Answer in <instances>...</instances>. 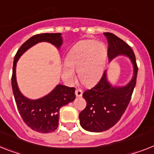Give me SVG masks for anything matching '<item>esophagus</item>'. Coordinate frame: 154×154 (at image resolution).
<instances>
[{"instance_id": "1", "label": "esophagus", "mask_w": 154, "mask_h": 154, "mask_svg": "<svg viewBox=\"0 0 154 154\" xmlns=\"http://www.w3.org/2000/svg\"><path fill=\"white\" fill-rule=\"evenodd\" d=\"M75 94H76V97H81V96H82V94H83V92H82V90L81 89H76V91H75Z\"/></svg>"}]
</instances>
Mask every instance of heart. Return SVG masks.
<instances>
[{"instance_id":"b5f03b06","label":"heart","mask_w":154,"mask_h":154,"mask_svg":"<svg viewBox=\"0 0 154 154\" xmlns=\"http://www.w3.org/2000/svg\"><path fill=\"white\" fill-rule=\"evenodd\" d=\"M107 57V48L103 42L83 40L75 44L66 57V66L62 69V78L73 81L74 69L84 85H91L103 74Z\"/></svg>"}]
</instances>
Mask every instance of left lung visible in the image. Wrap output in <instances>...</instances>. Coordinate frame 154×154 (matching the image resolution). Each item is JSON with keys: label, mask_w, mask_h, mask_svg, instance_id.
Here are the masks:
<instances>
[{"label": "left lung", "mask_w": 154, "mask_h": 154, "mask_svg": "<svg viewBox=\"0 0 154 154\" xmlns=\"http://www.w3.org/2000/svg\"><path fill=\"white\" fill-rule=\"evenodd\" d=\"M103 34L108 42L109 62L118 56H126L133 66V76L125 85H113L108 81L106 69L97 85L84 92L87 105L79 115L80 124L90 132L107 131L118 122L131 101L138 74L135 56L129 45L114 34Z\"/></svg>", "instance_id": "left-lung-1"}]
</instances>
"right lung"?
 <instances>
[{"mask_svg":"<svg viewBox=\"0 0 154 154\" xmlns=\"http://www.w3.org/2000/svg\"><path fill=\"white\" fill-rule=\"evenodd\" d=\"M42 42L51 43L57 50H60L63 39L61 33L38 34L27 39L20 47L15 56L12 87L16 106L25 123L35 131L39 133H51L55 131L58 126L60 108L73 102L76 98L75 88L63 85H57L44 97L32 100L22 94L16 81V64L20 57L31 47Z\"/></svg>","mask_w":154,"mask_h":154,"instance_id":"add662e5","label":"right lung"}]
</instances>
